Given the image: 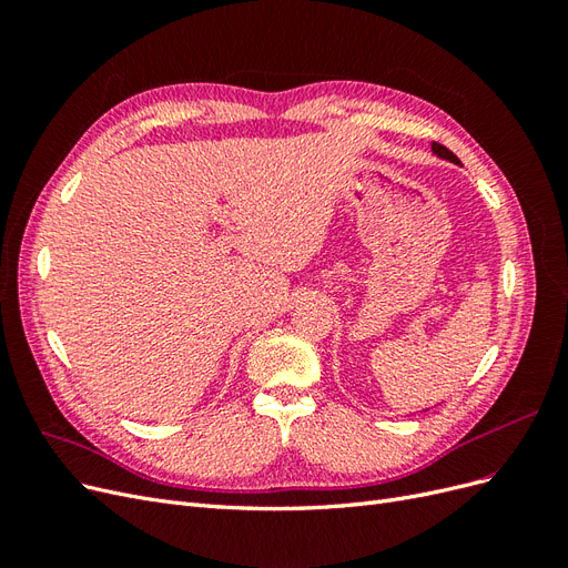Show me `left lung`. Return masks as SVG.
I'll use <instances>...</instances> for the list:
<instances>
[{"label":"left lung","instance_id":"1","mask_svg":"<svg viewBox=\"0 0 568 568\" xmlns=\"http://www.w3.org/2000/svg\"><path fill=\"white\" fill-rule=\"evenodd\" d=\"M432 151L436 153L438 159H443V161H450V163H455V165H462V163H459V159L455 156V153H453L450 149H445V146H443V144H438V142H434V144H432Z\"/></svg>","mask_w":568,"mask_h":568}]
</instances>
